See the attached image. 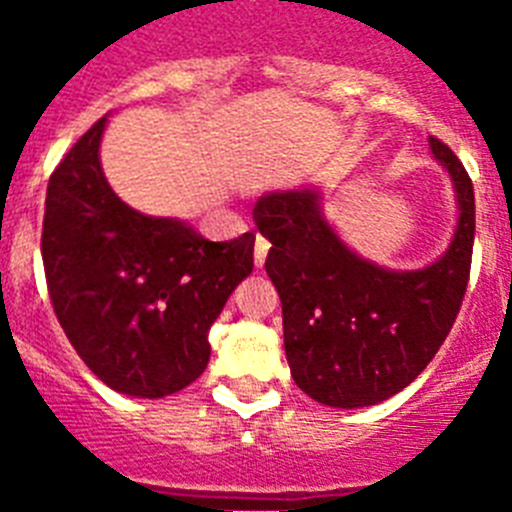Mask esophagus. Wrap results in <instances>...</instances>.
Wrapping results in <instances>:
<instances>
[{
    "label": "esophagus",
    "instance_id": "1",
    "mask_svg": "<svg viewBox=\"0 0 512 512\" xmlns=\"http://www.w3.org/2000/svg\"><path fill=\"white\" fill-rule=\"evenodd\" d=\"M271 243L269 238H264V235H256V248H253V261H256V266H264L266 261V253H269Z\"/></svg>",
    "mask_w": 512,
    "mask_h": 512
}]
</instances>
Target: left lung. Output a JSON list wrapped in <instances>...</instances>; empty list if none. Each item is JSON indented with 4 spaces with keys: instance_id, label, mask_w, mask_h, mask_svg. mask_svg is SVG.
<instances>
[{
    "instance_id": "obj_1",
    "label": "left lung",
    "mask_w": 512,
    "mask_h": 512,
    "mask_svg": "<svg viewBox=\"0 0 512 512\" xmlns=\"http://www.w3.org/2000/svg\"><path fill=\"white\" fill-rule=\"evenodd\" d=\"M459 202L454 241L418 271H390L343 246L318 192H274L253 207L271 241L266 274L282 300L292 379L330 408H366L405 390L438 354L467 292L474 187L456 153L431 138Z\"/></svg>"
}]
</instances>
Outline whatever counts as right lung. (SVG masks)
<instances>
[{
  "instance_id": "add662e5",
  "label": "right lung",
  "mask_w": 512,
  "mask_h": 512,
  "mask_svg": "<svg viewBox=\"0 0 512 512\" xmlns=\"http://www.w3.org/2000/svg\"><path fill=\"white\" fill-rule=\"evenodd\" d=\"M104 125L76 140L48 182L45 284L81 361L115 392L156 400L205 372L207 333L251 274L256 235L212 243L125 205L99 166Z\"/></svg>"
}]
</instances>
